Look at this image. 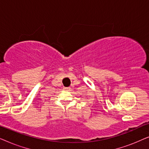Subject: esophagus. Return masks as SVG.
<instances>
[{
  "label": "esophagus",
  "mask_w": 149,
  "mask_h": 149,
  "mask_svg": "<svg viewBox=\"0 0 149 149\" xmlns=\"http://www.w3.org/2000/svg\"><path fill=\"white\" fill-rule=\"evenodd\" d=\"M64 89H65V90H70V87H64Z\"/></svg>",
  "instance_id": "1"
}]
</instances>
